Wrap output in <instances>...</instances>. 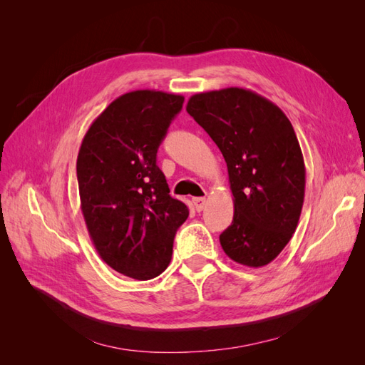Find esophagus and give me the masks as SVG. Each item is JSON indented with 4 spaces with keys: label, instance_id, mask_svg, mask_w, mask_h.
<instances>
[{
    "label": "esophagus",
    "instance_id": "obj_1",
    "mask_svg": "<svg viewBox=\"0 0 365 365\" xmlns=\"http://www.w3.org/2000/svg\"><path fill=\"white\" fill-rule=\"evenodd\" d=\"M205 202H207L205 197H193V200H192V204H193L196 212H202L204 207H205Z\"/></svg>",
    "mask_w": 365,
    "mask_h": 365
}]
</instances>
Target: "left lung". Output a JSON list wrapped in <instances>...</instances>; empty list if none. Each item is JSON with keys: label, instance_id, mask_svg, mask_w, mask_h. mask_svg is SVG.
<instances>
[{"label": "left lung", "instance_id": "1", "mask_svg": "<svg viewBox=\"0 0 365 365\" xmlns=\"http://www.w3.org/2000/svg\"><path fill=\"white\" fill-rule=\"evenodd\" d=\"M185 109L227 163L235 216L219 236L222 250L245 267H264L288 245L304 201V160L289 118L237 86L195 94Z\"/></svg>", "mask_w": 365, "mask_h": 365}]
</instances>
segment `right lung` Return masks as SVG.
Here are the masks:
<instances>
[{
	"label": "right lung",
	"mask_w": 365,
	"mask_h": 365,
	"mask_svg": "<svg viewBox=\"0 0 365 365\" xmlns=\"http://www.w3.org/2000/svg\"><path fill=\"white\" fill-rule=\"evenodd\" d=\"M184 97L137 90L117 97L86 130L77 155L81 208L93 244L117 272L135 280L169 267L189 208L169 195L157 150Z\"/></svg>",
	"instance_id": "right-lung-1"
}]
</instances>
